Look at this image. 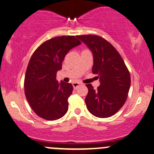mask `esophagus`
<instances>
[{"instance_id": "34e87169", "label": "esophagus", "mask_w": 154, "mask_h": 154, "mask_svg": "<svg viewBox=\"0 0 154 154\" xmlns=\"http://www.w3.org/2000/svg\"><path fill=\"white\" fill-rule=\"evenodd\" d=\"M72 85H73V87H74V88L75 89V88H77V87L80 86V83H79V82H73Z\"/></svg>"}]
</instances>
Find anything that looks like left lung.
<instances>
[{"instance_id":"8db88e82","label":"left lung","mask_w":154,"mask_h":154,"mask_svg":"<svg viewBox=\"0 0 154 154\" xmlns=\"http://www.w3.org/2000/svg\"><path fill=\"white\" fill-rule=\"evenodd\" d=\"M93 54L92 72L98 74L100 85L94 90L87 84L88 93L85 99L87 109L97 117L115 114L125 104L131 86V76L124 60L116 48L97 35H79Z\"/></svg>"}]
</instances>
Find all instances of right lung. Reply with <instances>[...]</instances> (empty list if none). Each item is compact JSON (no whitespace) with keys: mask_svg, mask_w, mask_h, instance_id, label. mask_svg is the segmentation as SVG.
I'll return each instance as SVG.
<instances>
[{"mask_svg":"<svg viewBox=\"0 0 154 154\" xmlns=\"http://www.w3.org/2000/svg\"><path fill=\"white\" fill-rule=\"evenodd\" d=\"M80 44L74 36L57 37L42 43L32 54L24 80L25 95L32 110L43 119L56 120L67 112L73 86L58 82L57 72L62 69L66 54Z\"/></svg>","mask_w":154,"mask_h":154,"instance_id":"1","label":"right lung"}]
</instances>
